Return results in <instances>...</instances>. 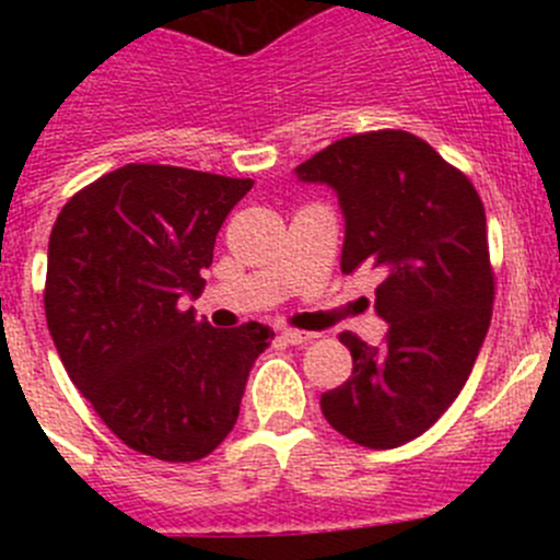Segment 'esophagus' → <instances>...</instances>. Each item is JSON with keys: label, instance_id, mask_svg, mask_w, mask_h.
<instances>
[{"label": "esophagus", "instance_id": "1", "mask_svg": "<svg viewBox=\"0 0 560 560\" xmlns=\"http://www.w3.org/2000/svg\"><path fill=\"white\" fill-rule=\"evenodd\" d=\"M281 338H284L287 343H295V347H301V343H308V341H314V338H316V332L295 330V327H284V330H281Z\"/></svg>", "mask_w": 560, "mask_h": 560}]
</instances>
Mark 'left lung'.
Listing matches in <instances>:
<instances>
[{
  "label": "left lung",
  "mask_w": 560,
  "mask_h": 560,
  "mask_svg": "<svg viewBox=\"0 0 560 560\" xmlns=\"http://www.w3.org/2000/svg\"><path fill=\"white\" fill-rule=\"evenodd\" d=\"M338 191L347 217L341 270H380L382 347L343 330L352 376L322 393L349 442L393 450L425 433L474 369L495 298L485 206L468 175L404 129L349 135L298 167Z\"/></svg>",
  "instance_id": "8db88e82"
}]
</instances>
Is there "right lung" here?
I'll list each match as a JSON object with an SVG mask.
<instances>
[{"label": "right lung", "instance_id": "add662e5", "mask_svg": "<svg viewBox=\"0 0 560 560\" xmlns=\"http://www.w3.org/2000/svg\"><path fill=\"white\" fill-rule=\"evenodd\" d=\"M252 178L124 165L70 197L48 241L45 319L72 385L135 453L211 455L233 431L248 369L273 338L178 308L202 292L217 233Z\"/></svg>", "mask_w": 560, "mask_h": 560}]
</instances>
